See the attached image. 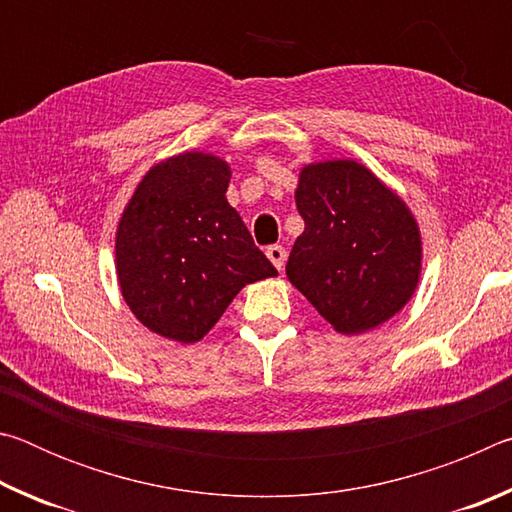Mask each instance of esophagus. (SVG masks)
I'll return each mask as SVG.
<instances>
[{
    "label": "esophagus",
    "instance_id": "esophagus-1",
    "mask_svg": "<svg viewBox=\"0 0 512 512\" xmlns=\"http://www.w3.org/2000/svg\"><path fill=\"white\" fill-rule=\"evenodd\" d=\"M266 257L271 259V264L277 268V271H282L284 262H287V250H284L282 246H268Z\"/></svg>",
    "mask_w": 512,
    "mask_h": 512
}]
</instances>
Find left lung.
I'll return each mask as SVG.
<instances>
[{
    "label": "left lung",
    "mask_w": 512,
    "mask_h": 512,
    "mask_svg": "<svg viewBox=\"0 0 512 512\" xmlns=\"http://www.w3.org/2000/svg\"><path fill=\"white\" fill-rule=\"evenodd\" d=\"M296 205L305 230L287 277L336 332H370L418 289L420 225L404 198L357 160H320L300 169Z\"/></svg>",
    "instance_id": "8db88e82"
}]
</instances>
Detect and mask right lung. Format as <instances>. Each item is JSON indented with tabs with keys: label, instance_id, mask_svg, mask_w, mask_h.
<instances>
[{
	"label": "right lung",
	"instance_id": "right-lung-1",
	"mask_svg": "<svg viewBox=\"0 0 512 512\" xmlns=\"http://www.w3.org/2000/svg\"><path fill=\"white\" fill-rule=\"evenodd\" d=\"M230 178L214 153L171 155L144 173L121 212V296L162 339L201 341L246 284L277 275L225 198Z\"/></svg>",
	"mask_w": 512,
	"mask_h": 512
}]
</instances>
